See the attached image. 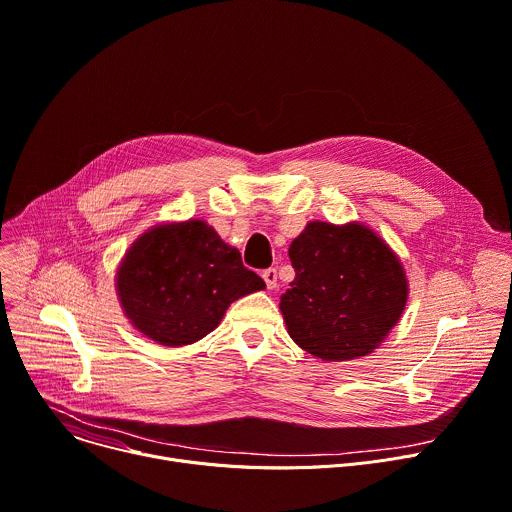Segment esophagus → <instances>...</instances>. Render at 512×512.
I'll return each instance as SVG.
<instances>
[{"instance_id":"esophagus-1","label":"esophagus","mask_w":512,"mask_h":512,"mask_svg":"<svg viewBox=\"0 0 512 512\" xmlns=\"http://www.w3.org/2000/svg\"><path fill=\"white\" fill-rule=\"evenodd\" d=\"M261 277H263V282H265L267 290H273V288L277 286V269L269 267V269H265V271L261 273Z\"/></svg>"}]
</instances>
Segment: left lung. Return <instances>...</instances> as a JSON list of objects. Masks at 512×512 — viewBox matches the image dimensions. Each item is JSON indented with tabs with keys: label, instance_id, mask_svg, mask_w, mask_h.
Segmentation results:
<instances>
[{
	"label": "left lung",
	"instance_id": "8db88e82",
	"mask_svg": "<svg viewBox=\"0 0 512 512\" xmlns=\"http://www.w3.org/2000/svg\"><path fill=\"white\" fill-rule=\"evenodd\" d=\"M288 253L296 277L280 310L292 341L320 361L374 353L408 300L406 273L392 247L363 222L312 220Z\"/></svg>",
	"mask_w": 512,
	"mask_h": 512
}]
</instances>
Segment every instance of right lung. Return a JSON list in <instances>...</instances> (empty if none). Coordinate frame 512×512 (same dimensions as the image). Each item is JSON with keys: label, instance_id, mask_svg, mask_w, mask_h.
I'll list each match as a JSON object with an SVG mask.
<instances>
[{"label": "right lung", "instance_id": "obj_1", "mask_svg": "<svg viewBox=\"0 0 512 512\" xmlns=\"http://www.w3.org/2000/svg\"><path fill=\"white\" fill-rule=\"evenodd\" d=\"M265 290L206 220L161 222L145 230L116 269L124 316L147 339L165 347L192 345L212 333L226 308Z\"/></svg>", "mask_w": 512, "mask_h": 512}]
</instances>
